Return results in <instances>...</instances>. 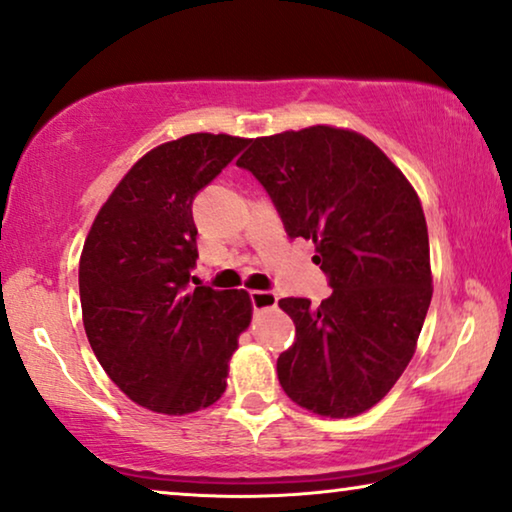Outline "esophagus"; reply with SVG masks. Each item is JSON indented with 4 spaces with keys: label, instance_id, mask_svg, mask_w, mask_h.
<instances>
[{
    "label": "esophagus",
    "instance_id": "obj_1",
    "mask_svg": "<svg viewBox=\"0 0 512 512\" xmlns=\"http://www.w3.org/2000/svg\"><path fill=\"white\" fill-rule=\"evenodd\" d=\"M250 303H253V310L276 308L278 294L269 292V289H255V292H250Z\"/></svg>",
    "mask_w": 512,
    "mask_h": 512
}]
</instances>
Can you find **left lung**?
<instances>
[{"label":"left lung","instance_id":"left-lung-1","mask_svg":"<svg viewBox=\"0 0 512 512\" xmlns=\"http://www.w3.org/2000/svg\"><path fill=\"white\" fill-rule=\"evenodd\" d=\"M236 165L269 193L289 239L315 243L329 299L287 296L296 326L278 356L282 391L312 414H363L414 356L432 299L421 200L377 144L354 131L310 126L257 137Z\"/></svg>","mask_w":512,"mask_h":512}]
</instances>
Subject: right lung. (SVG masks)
I'll use <instances>...</instances> for the list:
<instances>
[{
    "label": "right lung",
    "instance_id": "add662e5",
    "mask_svg": "<svg viewBox=\"0 0 512 512\" xmlns=\"http://www.w3.org/2000/svg\"><path fill=\"white\" fill-rule=\"evenodd\" d=\"M246 144L193 133L151 149L114 188L82 248L89 345L114 384L158 414H193L216 402L250 324L248 292L189 287L193 202Z\"/></svg>",
    "mask_w": 512,
    "mask_h": 512
}]
</instances>
